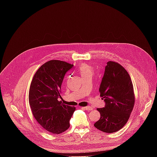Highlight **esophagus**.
<instances>
[{
	"instance_id": "esophagus-1",
	"label": "esophagus",
	"mask_w": 157,
	"mask_h": 157,
	"mask_svg": "<svg viewBox=\"0 0 157 157\" xmlns=\"http://www.w3.org/2000/svg\"><path fill=\"white\" fill-rule=\"evenodd\" d=\"M83 109H86V110H93V107H91V106H86V107H82Z\"/></svg>"
}]
</instances>
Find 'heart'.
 Segmentation results:
<instances>
[{"label":"heart","instance_id":"1","mask_svg":"<svg viewBox=\"0 0 157 157\" xmlns=\"http://www.w3.org/2000/svg\"><path fill=\"white\" fill-rule=\"evenodd\" d=\"M79 72L82 76H89L91 73V69L89 66L83 64L79 68Z\"/></svg>","mask_w":157,"mask_h":157}]
</instances>
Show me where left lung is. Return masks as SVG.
<instances>
[{"instance_id": "8db88e82", "label": "left lung", "mask_w": 157, "mask_h": 157, "mask_svg": "<svg viewBox=\"0 0 157 157\" xmlns=\"http://www.w3.org/2000/svg\"><path fill=\"white\" fill-rule=\"evenodd\" d=\"M99 91L105 105L97 109L101 117L94 125L105 133L117 132L127 122L135 103L130 75L118 63L108 61Z\"/></svg>"}]
</instances>
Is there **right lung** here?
I'll return each mask as SVG.
<instances>
[{"mask_svg": "<svg viewBox=\"0 0 157 157\" xmlns=\"http://www.w3.org/2000/svg\"><path fill=\"white\" fill-rule=\"evenodd\" d=\"M73 66L63 61H48L38 68L30 84L29 99L33 116L51 133L57 135L68 129L76 109L58 100L63 78Z\"/></svg>", "mask_w": 157, "mask_h": 157, "instance_id": "add662e5", "label": "right lung"}]
</instances>
